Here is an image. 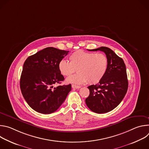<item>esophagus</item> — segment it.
Masks as SVG:
<instances>
[{"instance_id": "obj_1", "label": "esophagus", "mask_w": 149, "mask_h": 149, "mask_svg": "<svg viewBox=\"0 0 149 149\" xmlns=\"http://www.w3.org/2000/svg\"><path fill=\"white\" fill-rule=\"evenodd\" d=\"M81 87V86H76V85H74V84L72 85V88H73L79 89V88H80Z\"/></svg>"}]
</instances>
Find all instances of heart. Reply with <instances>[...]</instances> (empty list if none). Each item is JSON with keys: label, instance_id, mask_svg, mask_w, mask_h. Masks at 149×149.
<instances>
[{"label": "heart", "instance_id": "heart-1", "mask_svg": "<svg viewBox=\"0 0 149 149\" xmlns=\"http://www.w3.org/2000/svg\"><path fill=\"white\" fill-rule=\"evenodd\" d=\"M108 64L107 57L104 54L78 50L70 55V62L61 59L58 67L60 73L63 76H69L77 70L78 73L67 79L68 83L79 85L88 82L95 84L104 77Z\"/></svg>", "mask_w": 149, "mask_h": 149}]
</instances>
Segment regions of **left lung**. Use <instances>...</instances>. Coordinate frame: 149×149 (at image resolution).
<instances>
[{
  "label": "left lung",
  "instance_id": "8db88e82",
  "mask_svg": "<svg viewBox=\"0 0 149 149\" xmlns=\"http://www.w3.org/2000/svg\"><path fill=\"white\" fill-rule=\"evenodd\" d=\"M104 52L108 59V68L103 78L88 86L90 95L86 99L87 107L93 112L102 114L114 109L124 98L128 89L126 68L123 59L107 47L89 50Z\"/></svg>",
  "mask_w": 149,
  "mask_h": 149
}]
</instances>
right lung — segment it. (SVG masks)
I'll use <instances>...</instances> for the list:
<instances>
[{"label":"right lung","mask_w":149,"mask_h":149,"mask_svg":"<svg viewBox=\"0 0 149 149\" xmlns=\"http://www.w3.org/2000/svg\"><path fill=\"white\" fill-rule=\"evenodd\" d=\"M69 51L48 47L29 56L24 63L20 79L22 94L30 107L42 114L56 111L71 90V85L61 84L64 77L58 62Z\"/></svg>","instance_id":"1"}]
</instances>
